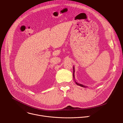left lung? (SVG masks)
<instances>
[{
    "instance_id": "obj_1",
    "label": "left lung",
    "mask_w": 123,
    "mask_h": 123,
    "mask_svg": "<svg viewBox=\"0 0 123 123\" xmlns=\"http://www.w3.org/2000/svg\"><path fill=\"white\" fill-rule=\"evenodd\" d=\"M73 69H74L73 77H74V80L75 81V82L76 84H77V85H78V86H80L83 87H87V86H84V85H82V84H80V83H77V82H76V81L74 80V78H75V77H74V72H75V71H74V67H73Z\"/></svg>"
}]
</instances>
